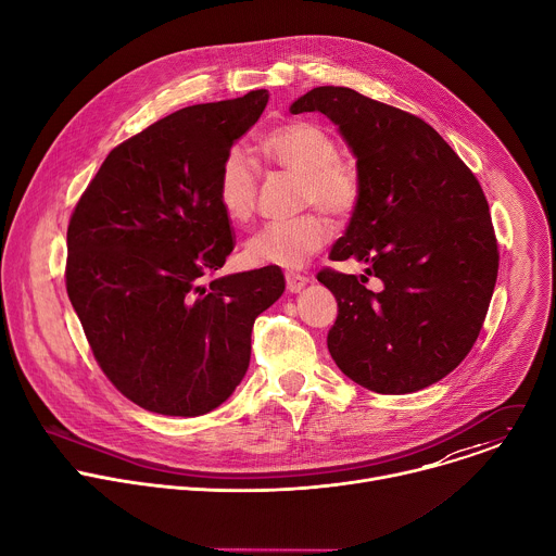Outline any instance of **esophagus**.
<instances>
[{"mask_svg": "<svg viewBox=\"0 0 556 556\" xmlns=\"http://www.w3.org/2000/svg\"><path fill=\"white\" fill-rule=\"evenodd\" d=\"M307 283H309V279H307L305 275H299V273H286V286H288V292H301Z\"/></svg>", "mask_w": 556, "mask_h": 556, "instance_id": "34e87169", "label": "esophagus"}]
</instances>
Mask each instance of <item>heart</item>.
Listing matches in <instances>:
<instances>
[{"mask_svg": "<svg viewBox=\"0 0 556 556\" xmlns=\"http://www.w3.org/2000/svg\"><path fill=\"white\" fill-rule=\"evenodd\" d=\"M268 161L301 180V202L319 204L332 215H350L361 200L356 165L339 155L337 140L316 123L294 121L270 129L262 138ZM260 169L244 147H230L217 172L215 195L230 222H247L255 211ZM332 235V224L321 211L296 219L262 226L247 242V257L257 266L299 268Z\"/></svg>", "mask_w": 556, "mask_h": 556, "instance_id": "1", "label": "heart"}]
</instances>
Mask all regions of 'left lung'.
I'll return each mask as SVG.
<instances>
[{
	"label": "left lung",
	"instance_id": "left-lung-1",
	"mask_svg": "<svg viewBox=\"0 0 556 556\" xmlns=\"http://www.w3.org/2000/svg\"><path fill=\"white\" fill-rule=\"evenodd\" d=\"M292 114L321 112L356 155L361 200L324 268L339 314L328 350L339 369L376 393H412L451 374L478 341L500 253L484 191L422 118L350 88H314ZM378 276L383 290L364 288Z\"/></svg>",
	"mask_w": 556,
	"mask_h": 556
}]
</instances>
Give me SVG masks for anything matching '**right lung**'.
Here are the masks:
<instances>
[{
	"label": "right lung",
	"mask_w": 556,
	"mask_h": 556,
	"mask_svg": "<svg viewBox=\"0 0 556 556\" xmlns=\"http://www.w3.org/2000/svg\"><path fill=\"white\" fill-rule=\"evenodd\" d=\"M266 90L178 110L110 151L67 226L65 288L92 354L138 407L193 418L242 382L281 268L211 279L235 249L217 195L224 153Z\"/></svg>",
	"instance_id": "1"
}]
</instances>
